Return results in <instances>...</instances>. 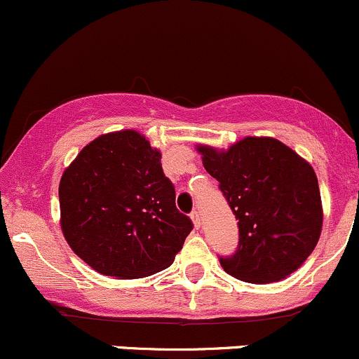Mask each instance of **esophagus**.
<instances>
[{
  "mask_svg": "<svg viewBox=\"0 0 359 359\" xmlns=\"http://www.w3.org/2000/svg\"><path fill=\"white\" fill-rule=\"evenodd\" d=\"M191 219L194 222V226H196L197 229L201 228V216H199V211H192L191 212Z\"/></svg>",
  "mask_w": 359,
  "mask_h": 359,
  "instance_id": "34e87169",
  "label": "esophagus"
}]
</instances>
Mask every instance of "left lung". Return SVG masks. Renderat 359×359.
Instances as JSON below:
<instances>
[{"label":"left lung","instance_id":"left-lung-1","mask_svg":"<svg viewBox=\"0 0 359 359\" xmlns=\"http://www.w3.org/2000/svg\"><path fill=\"white\" fill-rule=\"evenodd\" d=\"M238 221L240 241L219 257L226 273L250 283L285 278L306 262L323 229L314 168L275 138L248 137L226 151L197 147Z\"/></svg>","mask_w":359,"mask_h":359}]
</instances>
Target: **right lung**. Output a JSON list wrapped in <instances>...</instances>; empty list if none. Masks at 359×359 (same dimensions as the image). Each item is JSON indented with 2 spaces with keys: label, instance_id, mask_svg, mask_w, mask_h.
Instances as JSON below:
<instances>
[{
  "label": "right lung",
  "instance_id": "right-lung-1",
  "mask_svg": "<svg viewBox=\"0 0 359 359\" xmlns=\"http://www.w3.org/2000/svg\"><path fill=\"white\" fill-rule=\"evenodd\" d=\"M160 151L135 130L101 135L65 168L60 226L74 253L108 277L165 270L192 231Z\"/></svg>",
  "mask_w": 359,
  "mask_h": 359
}]
</instances>
